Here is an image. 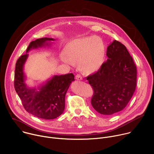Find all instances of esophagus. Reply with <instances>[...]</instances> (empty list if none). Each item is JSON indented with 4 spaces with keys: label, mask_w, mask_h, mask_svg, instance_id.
I'll use <instances>...</instances> for the list:
<instances>
[{
    "label": "esophagus",
    "mask_w": 154,
    "mask_h": 154,
    "mask_svg": "<svg viewBox=\"0 0 154 154\" xmlns=\"http://www.w3.org/2000/svg\"><path fill=\"white\" fill-rule=\"evenodd\" d=\"M75 79H76V80H82V77L80 74H77V75H76V76H75Z\"/></svg>",
    "instance_id": "34e87169"
}]
</instances>
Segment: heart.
<instances>
[{"label":"heart","mask_w":154,"mask_h":154,"mask_svg":"<svg viewBox=\"0 0 154 154\" xmlns=\"http://www.w3.org/2000/svg\"><path fill=\"white\" fill-rule=\"evenodd\" d=\"M68 55H63L62 60L71 65L79 62L80 68L85 73L98 71L103 63L105 48L103 41L96 36H89L73 40L66 50Z\"/></svg>","instance_id":"1"}]
</instances>
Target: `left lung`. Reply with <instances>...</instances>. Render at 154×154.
Segmentation results:
<instances>
[{"label":"left lung","instance_id":"1","mask_svg":"<svg viewBox=\"0 0 154 154\" xmlns=\"http://www.w3.org/2000/svg\"><path fill=\"white\" fill-rule=\"evenodd\" d=\"M107 61L86 77L94 94L91 105L103 115L121 112L132 97L137 85V67L126 47L114 40L106 50Z\"/></svg>","mask_w":154,"mask_h":154}]
</instances>
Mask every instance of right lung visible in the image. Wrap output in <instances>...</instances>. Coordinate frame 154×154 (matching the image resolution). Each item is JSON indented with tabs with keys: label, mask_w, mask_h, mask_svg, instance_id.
<instances>
[{
	"label": "right lung",
	"mask_w": 154,
	"mask_h": 154,
	"mask_svg": "<svg viewBox=\"0 0 154 154\" xmlns=\"http://www.w3.org/2000/svg\"><path fill=\"white\" fill-rule=\"evenodd\" d=\"M53 38H42L32 41L26 54L21 55L16 61L14 86L26 110L39 118L53 119L60 116L65 107V96L74 75L70 73L54 75L38 89L30 88L25 83L24 66L28 58L27 52L32 49L49 46L48 41Z\"/></svg>",
	"instance_id": "1"
}]
</instances>
